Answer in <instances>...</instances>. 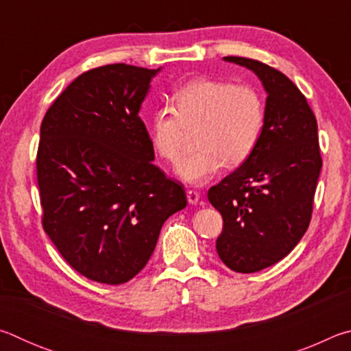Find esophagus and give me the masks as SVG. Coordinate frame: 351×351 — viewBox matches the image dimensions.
<instances>
[{"mask_svg": "<svg viewBox=\"0 0 351 351\" xmlns=\"http://www.w3.org/2000/svg\"><path fill=\"white\" fill-rule=\"evenodd\" d=\"M187 201L190 204H198L199 192H197V190H187Z\"/></svg>", "mask_w": 351, "mask_h": 351, "instance_id": "esophagus-1", "label": "esophagus"}]
</instances>
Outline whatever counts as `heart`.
<instances>
[{
  "mask_svg": "<svg viewBox=\"0 0 351 351\" xmlns=\"http://www.w3.org/2000/svg\"><path fill=\"white\" fill-rule=\"evenodd\" d=\"M266 122L261 94L246 83L232 85L197 79L175 91L171 108H159L148 121L154 152L176 162L195 133L197 148L176 165L182 181L203 186L224 167L245 164L257 148Z\"/></svg>",
  "mask_w": 351,
  "mask_h": 351,
  "instance_id": "b5f03b06",
  "label": "heart"
}]
</instances>
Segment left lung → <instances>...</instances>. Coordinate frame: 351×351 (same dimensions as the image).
Listing matches in <instances>:
<instances>
[{
  "mask_svg": "<svg viewBox=\"0 0 351 351\" xmlns=\"http://www.w3.org/2000/svg\"><path fill=\"white\" fill-rule=\"evenodd\" d=\"M224 60L254 71L268 93L263 134L252 156L207 192L223 217L219 258L249 274L287 257L306 232L322 156L316 116L287 75L252 58Z\"/></svg>",
  "mask_w": 351,
  "mask_h": 351,
  "instance_id": "obj_1",
  "label": "left lung"
}]
</instances>
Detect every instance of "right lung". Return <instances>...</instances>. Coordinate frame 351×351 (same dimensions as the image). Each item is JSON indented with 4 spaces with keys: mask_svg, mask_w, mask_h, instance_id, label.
Returning <instances> with one entry per match:
<instances>
[{
    "mask_svg": "<svg viewBox=\"0 0 351 351\" xmlns=\"http://www.w3.org/2000/svg\"><path fill=\"white\" fill-rule=\"evenodd\" d=\"M158 71L125 63L86 71L41 122V224L71 268L94 282L132 280L165 219L187 204L182 184L153 164L139 117Z\"/></svg>",
    "mask_w": 351,
    "mask_h": 351,
    "instance_id": "1",
    "label": "right lung"
}]
</instances>
